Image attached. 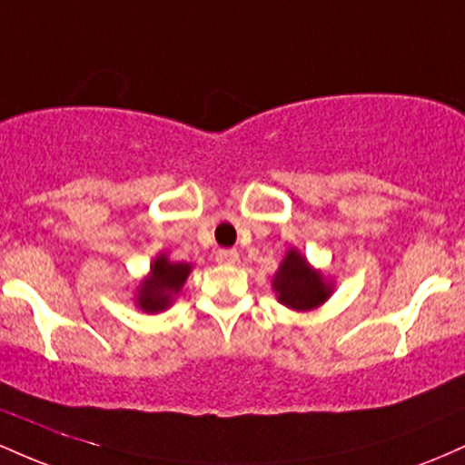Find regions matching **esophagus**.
I'll return each mask as SVG.
<instances>
[{"instance_id":"obj_1","label":"esophagus","mask_w":465,"mask_h":465,"mask_svg":"<svg viewBox=\"0 0 465 465\" xmlns=\"http://www.w3.org/2000/svg\"><path fill=\"white\" fill-rule=\"evenodd\" d=\"M238 260H240V255L236 249H221L216 253V262H221V264H236Z\"/></svg>"}]
</instances>
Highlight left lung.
<instances>
[{"mask_svg": "<svg viewBox=\"0 0 465 465\" xmlns=\"http://www.w3.org/2000/svg\"><path fill=\"white\" fill-rule=\"evenodd\" d=\"M273 288L280 302L292 311H311L322 306L330 295V286L323 282L322 273L311 269L306 258H302L295 249L286 253L284 262L275 273Z\"/></svg>", "mask_w": 465, "mask_h": 465, "instance_id": "8db88e82", "label": "left lung"}]
</instances>
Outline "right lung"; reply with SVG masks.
<instances>
[{
  "label": "right lung",
  "instance_id": "1",
  "mask_svg": "<svg viewBox=\"0 0 465 465\" xmlns=\"http://www.w3.org/2000/svg\"><path fill=\"white\" fill-rule=\"evenodd\" d=\"M190 264L183 262H168V258L154 260L151 277L143 282L140 291H137V306L146 312H159L163 308H168L173 303V295H177L183 286V282L188 280Z\"/></svg>",
  "mask_w": 465,
  "mask_h": 465
}]
</instances>
